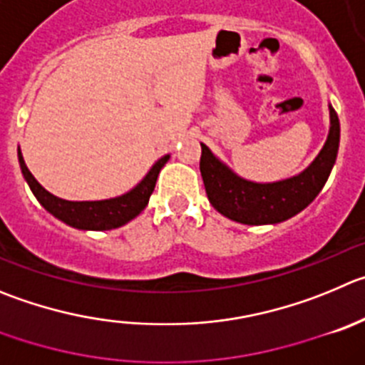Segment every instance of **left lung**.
<instances>
[{
    "label": "left lung",
    "mask_w": 365,
    "mask_h": 365,
    "mask_svg": "<svg viewBox=\"0 0 365 365\" xmlns=\"http://www.w3.org/2000/svg\"><path fill=\"white\" fill-rule=\"evenodd\" d=\"M328 140L312 165L294 178L275 183H254L234 175L202 144L200 171L205 183L207 196L214 209L223 216L245 225L281 223L295 216L315 200L328 180L336 160L340 142V122L336 111L329 106Z\"/></svg>",
    "instance_id": "left-lung-1"
}]
</instances>
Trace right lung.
I'll list each match as a JSON object with an SVG mask.
<instances>
[{
	"label": "right lung",
	"instance_id": "right-lung-1",
	"mask_svg": "<svg viewBox=\"0 0 365 365\" xmlns=\"http://www.w3.org/2000/svg\"><path fill=\"white\" fill-rule=\"evenodd\" d=\"M18 156L23 176L29 182L34 196L39 200L41 205L48 210L50 214L59 217L61 221H64V223L83 230L117 229V227H122L128 221H131L133 217L138 216L145 209V205L149 202V196L155 190V183L156 178H158L160 169L169 160V155L160 158L151 167V171L145 175V178L135 189L124 194V196H118V198L113 200H102V202H66V200L57 198V196L50 194L46 189H43L37 183V180L32 176V173L29 171V167H26L21 153H18Z\"/></svg>",
	"mask_w": 365,
	"mask_h": 365
}]
</instances>
